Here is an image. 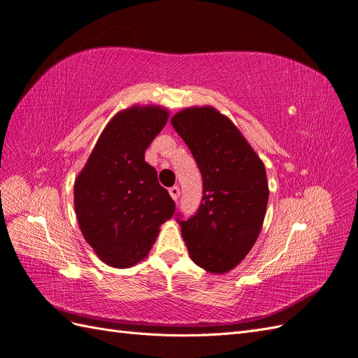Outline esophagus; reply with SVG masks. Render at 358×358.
<instances>
[{"mask_svg": "<svg viewBox=\"0 0 358 358\" xmlns=\"http://www.w3.org/2000/svg\"><path fill=\"white\" fill-rule=\"evenodd\" d=\"M169 195L172 196L173 201H177L180 198V187L178 186H173L169 189Z\"/></svg>", "mask_w": 358, "mask_h": 358, "instance_id": "obj_1", "label": "esophagus"}]
</instances>
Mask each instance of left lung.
Segmentation results:
<instances>
[{
  "label": "left lung",
  "mask_w": 358,
  "mask_h": 358,
  "mask_svg": "<svg viewBox=\"0 0 358 358\" xmlns=\"http://www.w3.org/2000/svg\"><path fill=\"white\" fill-rule=\"evenodd\" d=\"M171 124L203 177L196 215L186 221L177 217L190 259L212 273L231 271L262 231L269 198L264 164L237 127L213 107L185 108Z\"/></svg>",
  "instance_id": "left-lung-1"
}]
</instances>
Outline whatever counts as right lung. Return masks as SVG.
<instances>
[{
  "label": "right lung",
  "mask_w": 358,
  "mask_h": 358,
  "mask_svg": "<svg viewBox=\"0 0 358 358\" xmlns=\"http://www.w3.org/2000/svg\"><path fill=\"white\" fill-rule=\"evenodd\" d=\"M160 106H133L112 117L74 185L80 230L108 266L130 268L148 255L160 225L176 212L145 150L166 125Z\"/></svg>",
  "instance_id": "add662e5"
}]
</instances>
